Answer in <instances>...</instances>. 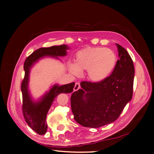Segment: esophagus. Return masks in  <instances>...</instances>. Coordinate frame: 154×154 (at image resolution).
I'll list each match as a JSON object with an SVG mask.
<instances>
[{
  "instance_id": "esophagus-1",
  "label": "esophagus",
  "mask_w": 154,
  "mask_h": 154,
  "mask_svg": "<svg viewBox=\"0 0 154 154\" xmlns=\"http://www.w3.org/2000/svg\"><path fill=\"white\" fill-rule=\"evenodd\" d=\"M80 88V84L79 83H75V87H74V91H77Z\"/></svg>"
}]
</instances>
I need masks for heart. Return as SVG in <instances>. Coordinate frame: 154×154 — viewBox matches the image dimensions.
Instances as JSON below:
<instances>
[{
	"instance_id": "heart-1",
	"label": "heart",
	"mask_w": 154,
	"mask_h": 154,
	"mask_svg": "<svg viewBox=\"0 0 154 154\" xmlns=\"http://www.w3.org/2000/svg\"><path fill=\"white\" fill-rule=\"evenodd\" d=\"M75 63L69 64V69L75 75L86 71V77L93 83H100L111 76L118 63L116 52L110 48L87 47L75 55Z\"/></svg>"
}]
</instances>
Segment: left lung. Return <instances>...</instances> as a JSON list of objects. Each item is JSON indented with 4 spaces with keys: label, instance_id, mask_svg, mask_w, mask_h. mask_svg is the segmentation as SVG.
<instances>
[{
    "label": "left lung",
    "instance_id": "obj_1",
    "mask_svg": "<svg viewBox=\"0 0 154 154\" xmlns=\"http://www.w3.org/2000/svg\"><path fill=\"white\" fill-rule=\"evenodd\" d=\"M119 60L111 76L100 83L82 82V88L72 94L71 109L78 124L99 128L111 124L131 100L134 68L131 57L116 43Z\"/></svg>",
    "mask_w": 154,
    "mask_h": 154
}]
</instances>
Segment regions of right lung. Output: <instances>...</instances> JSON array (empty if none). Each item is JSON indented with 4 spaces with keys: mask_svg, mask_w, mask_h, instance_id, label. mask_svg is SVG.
Listing matches in <instances>:
<instances>
[{
    "mask_svg": "<svg viewBox=\"0 0 154 154\" xmlns=\"http://www.w3.org/2000/svg\"><path fill=\"white\" fill-rule=\"evenodd\" d=\"M70 48L66 45L51 46L36 49L26 60L24 65L25 72L21 90L22 93V111L26 122L31 128L40 135L45 134L48 129L46 118L53 101L61 93H71L73 91L75 83L60 85L56 83L51 85L49 90L45 92L39 98L35 99L29 90L30 73L31 69L44 58L50 57L60 60L58 57L67 55V50Z\"/></svg>",
    "mask_w": 154,
    "mask_h": 154,
    "instance_id": "1",
    "label": "right lung"
}]
</instances>
